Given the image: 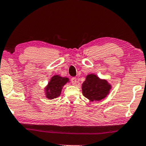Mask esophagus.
Segmentation results:
<instances>
[{
    "mask_svg": "<svg viewBox=\"0 0 146 146\" xmlns=\"http://www.w3.org/2000/svg\"><path fill=\"white\" fill-rule=\"evenodd\" d=\"M71 81H72V84L73 85H75V84H76L77 79H76V78H75V77H74V78L71 79Z\"/></svg>",
    "mask_w": 146,
    "mask_h": 146,
    "instance_id": "obj_1",
    "label": "esophagus"
}]
</instances>
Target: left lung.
I'll use <instances>...</instances> for the list:
<instances>
[{"mask_svg":"<svg viewBox=\"0 0 146 146\" xmlns=\"http://www.w3.org/2000/svg\"><path fill=\"white\" fill-rule=\"evenodd\" d=\"M111 85L106 79H102L94 74L86 76L82 84V92L89 102H98L106 98L110 93Z\"/></svg>","mask_w":146,"mask_h":146,"instance_id":"left-lung-1","label":"left lung"}]
</instances>
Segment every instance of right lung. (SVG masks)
I'll return each mask as SVG.
<instances>
[{"mask_svg":"<svg viewBox=\"0 0 146 146\" xmlns=\"http://www.w3.org/2000/svg\"><path fill=\"white\" fill-rule=\"evenodd\" d=\"M70 82L68 77H62L60 75L55 74L50 78L48 84L44 88V92L45 97L48 100H53L54 98L60 96L62 90L65 84Z\"/></svg>","mask_w":146,"mask_h":146,"instance_id":"obj_1","label":"right lung"}]
</instances>
